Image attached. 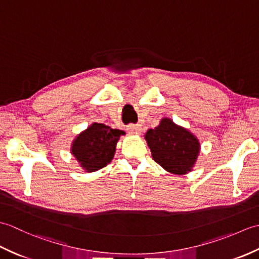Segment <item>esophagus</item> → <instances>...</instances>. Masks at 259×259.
Instances as JSON below:
<instances>
[{"label": "esophagus", "instance_id": "34e87169", "mask_svg": "<svg viewBox=\"0 0 259 259\" xmlns=\"http://www.w3.org/2000/svg\"><path fill=\"white\" fill-rule=\"evenodd\" d=\"M126 130L129 131L131 134H135V135H139L141 133V125L140 124H129L126 126Z\"/></svg>", "mask_w": 259, "mask_h": 259}]
</instances>
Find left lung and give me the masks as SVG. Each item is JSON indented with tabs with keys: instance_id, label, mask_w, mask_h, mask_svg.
Listing matches in <instances>:
<instances>
[{
	"instance_id": "1",
	"label": "left lung",
	"mask_w": 259,
	"mask_h": 259,
	"mask_svg": "<svg viewBox=\"0 0 259 259\" xmlns=\"http://www.w3.org/2000/svg\"><path fill=\"white\" fill-rule=\"evenodd\" d=\"M152 159L166 171L183 176L194 169L200 153L197 137L170 118H162L155 129L145 135Z\"/></svg>"
}]
</instances>
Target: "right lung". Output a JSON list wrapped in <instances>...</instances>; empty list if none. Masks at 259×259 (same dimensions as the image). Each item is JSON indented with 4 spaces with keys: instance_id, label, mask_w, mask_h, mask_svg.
Instances as JSON below:
<instances>
[{
    "instance_id": "1",
    "label": "right lung",
    "mask_w": 259,
    "mask_h": 259,
    "mask_svg": "<svg viewBox=\"0 0 259 259\" xmlns=\"http://www.w3.org/2000/svg\"><path fill=\"white\" fill-rule=\"evenodd\" d=\"M124 135V131L92 122L73 139L70 151L85 172H95L111 162L120 137Z\"/></svg>"
}]
</instances>
